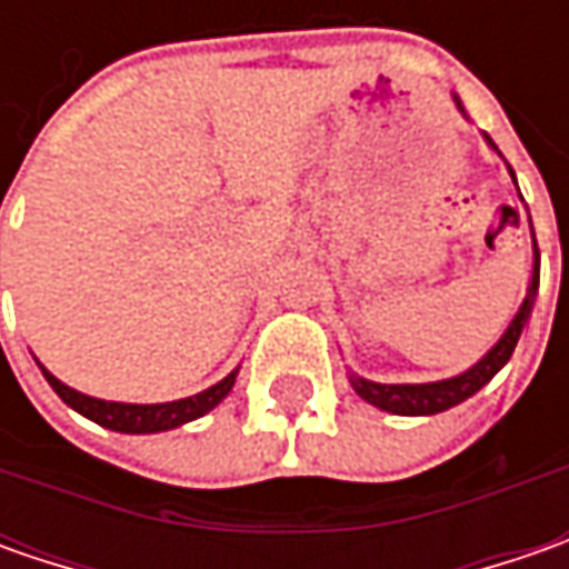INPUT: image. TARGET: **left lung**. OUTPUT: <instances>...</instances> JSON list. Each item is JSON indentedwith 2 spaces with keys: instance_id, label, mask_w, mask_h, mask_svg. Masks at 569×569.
Listing matches in <instances>:
<instances>
[{
  "instance_id": "obj_1",
  "label": "left lung",
  "mask_w": 569,
  "mask_h": 569,
  "mask_svg": "<svg viewBox=\"0 0 569 569\" xmlns=\"http://www.w3.org/2000/svg\"><path fill=\"white\" fill-rule=\"evenodd\" d=\"M538 295V247H536V269H532V284H529V295L522 300L519 313L510 322V329L503 332V339L493 345L491 351L475 363L471 370L452 377V380L440 382H418V386H386V382H370L361 377H351L355 392L361 396L363 402L377 405L382 411H392V415H437V411H447L452 405L466 402L469 396H475L485 382L493 380V373L503 367V363L513 358L516 341L522 336L526 322L532 317V303Z\"/></svg>"
}]
</instances>
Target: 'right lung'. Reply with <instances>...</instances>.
<instances>
[{
  "mask_svg": "<svg viewBox=\"0 0 569 569\" xmlns=\"http://www.w3.org/2000/svg\"><path fill=\"white\" fill-rule=\"evenodd\" d=\"M43 377L53 386V392L62 402L69 405V408H76L78 415L91 418L94 425L120 430V433H158V430H170V427L196 421V418H202L206 411H211V408L230 392V386L237 380V370L228 373L221 382H214L206 392H199V396H189V399H180V402L164 405L103 402V399H91V396H84V392L69 389L66 382L56 380L50 370H43Z\"/></svg>",
  "mask_w": 569,
  "mask_h": 569,
  "instance_id": "1",
  "label": "right lung"
}]
</instances>
